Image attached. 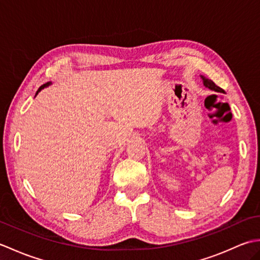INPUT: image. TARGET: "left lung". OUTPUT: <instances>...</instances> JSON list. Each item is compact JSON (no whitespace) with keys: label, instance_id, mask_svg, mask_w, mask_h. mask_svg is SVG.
Returning <instances> with one entry per match:
<instances>
[{"label":"left lung","instance_id":"1","mask_svg":"<svg viewBox=\"0 0 260 260\" xmlns=\"http://www.w3.org/2000/svg\"><path fill=\"white\" fill-rule=\"evenodd\" d=\"M201 79H202V81H203V86L206 87V88H208V89L213 90V91H217V92H222V93L224 92V91L221 89V88L215 85L212 80H210V79L206 78V77H204V76H201Z\"/></svg>","mask_w":260,"mask_h":260}]
</instances>
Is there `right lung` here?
<instances>
[{"instance_id": "obj_1", "label": "right lung", "mask_w": 260, "mask_h": 260, "mask_svg": "<svg viewBox=\"0 0 260 260\" xmlns=\"http://www.w3.org/2000/svg\"><path fill=\"white\" fill-rule=\"evenodd\" d=\"M50 85H51V82H47V84H45V85H42V86H41V87H40V88H39V89H38V91H37V93H36V96L38 95V93H39V92H40V91H41V90L43 89V88H47L48 86H50Z\"/></svg>"}]
</instances>
